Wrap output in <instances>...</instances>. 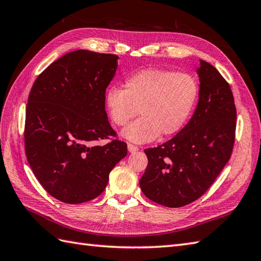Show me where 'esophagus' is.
Masks as SVG:
<instances>
[{
    "label": "esophagus",
    "instance_id": "34e87169",
    "mask_svg": "<svg viewBox=\"0 0 261 261\" xmlns=\"http://www.w3.org/2000/svg\"><path fill=\"white\" fill-rule=\"evenodd\" d=\"M127 150H129V152L134 153V152L139 150V148H138V147L135 146V145H131V143H129V145H127Z\"/></svg>",
    "mask_w": 261,
    "mask_h": 261
}]
</instances>
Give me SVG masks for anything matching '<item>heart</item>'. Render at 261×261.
<instances>
[{"instance_id":"obj_1","label":"heart","mask_w":261,"mask_h":261,"mask_svg":"<svg viewBox=\"0 0 261 261\" xmlns=\"http://www.w3.org/2000/svg\"><path fill=\"white\" fill-rule=\"evenodd\" d=\"M198 83L191 74L148 68L130 75L124 90L112 86L105 93V107L116 125L123 126L138 114L141 118L122 131L126 140L145 143L168 137L185 125L198 97Z\"/></svg>"}]
</instances>
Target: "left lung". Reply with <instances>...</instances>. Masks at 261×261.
Here are the masks:
<instances>
[{"label": "left lung", "mask_w": 261, "mask_h": 261, "mask_svg": "<svg viewBox=\"0 0 261 261\" xmlns=\"http://www.w3.org/2000/svg\"><path fill=\"white\" fill-rule=\"evenodd\" d=\"M198 103L174 138L146 149L148 166L139 181L151 201L181 207L201 197L231 157L237 111L231 88L215 67L199 60Z\"/></svg>", "instance_id": "left-lung-1"}]
</instances>
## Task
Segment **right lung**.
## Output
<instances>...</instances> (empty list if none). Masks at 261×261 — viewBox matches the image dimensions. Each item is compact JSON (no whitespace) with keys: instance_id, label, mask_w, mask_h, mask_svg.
Returning <instances> with one entry per match:
<instances>
[{"instance_id":"add662e5","label":"right lung","mask_w":261,"mask_h":261,"mask_svg":"<svg viewBox=\"0 0 261 261\" xmlns=\"http://www.w3.org/2000/svg\"><path fill=\"white\" fill-rule=\"evenodd\" d=\"M116 55L76 50L38 76L25 109L24 148L41 186L55 198L80 204L97 197L127 153L105 111V90L118 69Z\"/></svg>"}]
</instances>
